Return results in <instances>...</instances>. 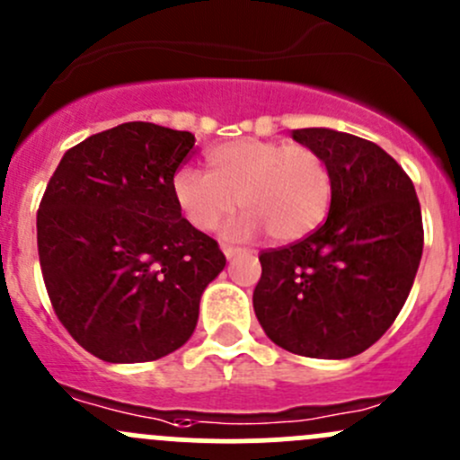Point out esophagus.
<instances>
[{"label": "esophagus", "mask_w": 460, "mask_h": 460, "mask_svg": "<svg viewBox=\"0 0 460 460\" xmlns=\"http://www.w3.org/2000/svg\"><path fill=\"white\" fill-rule=\"evenodd\" d=\"M221 250H224V254L228 259L236 257V254H248V250H245V248H234V245H224V248H221Z\"/></svg>", "instance_id": "esophagus-1"}]
</instances>
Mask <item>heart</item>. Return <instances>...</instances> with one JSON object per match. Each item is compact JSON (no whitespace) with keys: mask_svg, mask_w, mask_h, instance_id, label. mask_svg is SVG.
Segmentation results:
<instances>
[{"mask_svg":"<svg viewBox=\"0 0 460 460\" xmlns=\"http://www.w3.org/2000/svg\"><path fill=\"white\" fill-rule=\"evenodd\" d=\"M208 172L181 168L172 197L183 219L210 232L239 206L245 210L226 228L230 239L265 230L279 243L310 234L332 203V170L321 153L286 141L239 139L212 148Z\"/></svg>","mask_w":460,"mask_h":460,"instance_id":"1","label":"heart"}]
</instances>
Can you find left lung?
I'll return each instance as SVG.
<instances>
[{"instance_id":"left-lung-1","label":"left lung","mask_w":460,"mask_h":460,"mask_svg":"<svg viewBox=\"0 0 460 460\" xmlns=\"http://www.w3.org/2000/svg\"><path fill=\"white\" fill-rule=\"evenodd\" d=\"M332 170L328 219L295 243L261 250L254 314L265 334L307 358H349L387 332L423 254L414 183L383 148L328 128L292 130Z\"/></svg>"}]
</instances>
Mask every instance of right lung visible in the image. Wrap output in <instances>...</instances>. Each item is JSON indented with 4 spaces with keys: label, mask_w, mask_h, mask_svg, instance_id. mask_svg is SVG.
<instances>
[{
    "label": "right lung",
    "mask_w": 460,
    "mask_h": 460,
    "mask_svg": "<svg viewBox=\"0 0 460 460\" xmlns=\"http://www.w3.org/2000/svg\"><path fill=\"white\" fill-rule=\"evenodd\" d=\"M195 135L128 121L73 146L37 210L46 292L68 334L108 363L181 348L226 254L179 212L172 177Z\"/></svg>",
    "instance_id": "right-lung-1"
}]
</instances>
